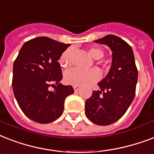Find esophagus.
Listing matches in <instances>:
<instances>
[{
	"label": "esophagus",
	"mask_w": 154,
	"mask_h": 154,
	"mask_svg": "<svg viewBox=\"0 0 154 154\" xmlns=\"http://www.w3.org/2000/svg\"><path fill=\"white\" fill-rule=\"evenodd\" d=\"M73 88H74V90L75 91H78L79 89L80 88V87H79V86H77V85H74Z\"/></svg>",
	"instance_id": "obj_1"
}]
</instances>
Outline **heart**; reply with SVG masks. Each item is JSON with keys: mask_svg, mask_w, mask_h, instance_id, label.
I'll return each instance as SVG.
<instances>
[{"mask_svg": "<svg viewBox=\"0 0 154 154\" xmlns=\"http://www.w3.org/2000/svg\"><path fill=\"white\" fill-rule=\"evenodd\" d=\"M73 50L69 48L62 54L59 58V63L63 67H68L71 64V55ZM88 54L94 59L103 58V52L100 48L91 47L88 49ZM100 77V74L96 69L83 70L79 68H72L66 71L64 75L66 83L71 85H87L96 82Z\"/></svg>", "mask_w": 154, "mask_h": 154, "instance_id": "obj_1", "label": "heart"}]
</instances>
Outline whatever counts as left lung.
<instances>
[{"label": "left lung", "mask_w": 154, "mask_h": 154, "mask_svg": "<svg viewBox=\"0 0 154 154\" xmlns=\"http://www.w3.org/2000/svg\"><path fill=\"white\" fill-rule=\"evenodd\" d=\"M108 46L112 61L108 75L98 83L100 90L94 91L85 102V114L98 125H109L122 117L135 96L138 72L133 49L115 35L95 40Z\"/></svg>", "instance_id": "left-lung-1"}]
</instances>
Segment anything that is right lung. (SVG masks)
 Returning <instances> with one entry per match:
<instances>
[{
	"label": "right lung",
	"mask_w": 154,
	"mask_h": 154,
	"mask_svg": "<svg viewBox=\"0 0 154 154\" xmlns=\"http://www.w3.org/2000/svg\"><path fill=\"white\" fill-rule=\"evenodd\" d=\"M69 46L47 37L35 38L24 43L14 61V96L24 114L35 122L57 120L66 97L74 93L71 85L59 83L63 75L58 59ZM50 85H54L55 90L49 91Z\"/></svg>",
	"instance_id": "add662e5"
}]
</instances>
